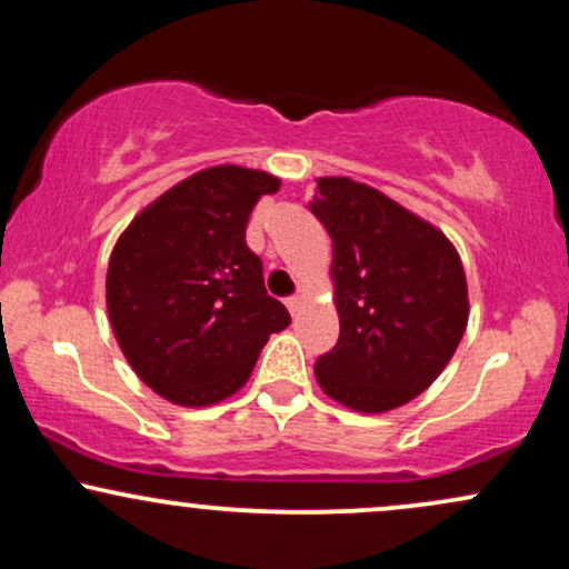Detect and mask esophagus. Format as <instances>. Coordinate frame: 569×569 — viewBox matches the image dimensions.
Instances as JSON below:
<instances>
[{"instance_id": "esophagus-1", "label": "esophagus", "mask_w": 569, "mask_h": 569, "mask_svg": "<svg viewBox=\"0 0 569 569\" xmlns=\"http://www.w3.org/2000/svg\"><path fill=\"white\" fill-rule=\"evenodd\" d=\"M302 297H289V299H286V307H289V312H291V316H297V312L299 310H302Z\"/></svg>"}]
</instances>
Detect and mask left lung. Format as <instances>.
Returning <instances> with one entry per match:
<instances>
[{"instance_id":"obj_1","label":"left lung","mask_w":569,"mask_h":569,"mask_svg":"<svg viewBox=\"0 0 569 569\" xmlns=\"http://www.w3.org/2000/svg\"><path fill=\"white\" fill-rule=\"evenodd\" d=\"M310 211L335 246L339 339L316 380L352 411L409 403L441 375L468 326L460 253L439 227L348 176H323Z\"/></svg>"}]
</instances>
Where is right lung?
I'll list each match as a JSON object with an SVG mask.
<instances>
[{"label": "right lung", "instance_id": "obj_1", "mask_svg": "<svg viewBox=\"0 0 569 569\" xmlns=\"http://www.w3.org/2000/svg\"><path fill=\"white\" fill-rule=\"evenodd\" d=\"M280 179L213 166L162 192L117 238L107 310L143 385L179 407H211L251 377L270 335L291 323L264 289L246 224Z\"/></svg>", "mask_w": 569, "mask_h": 569}]
</instances>
